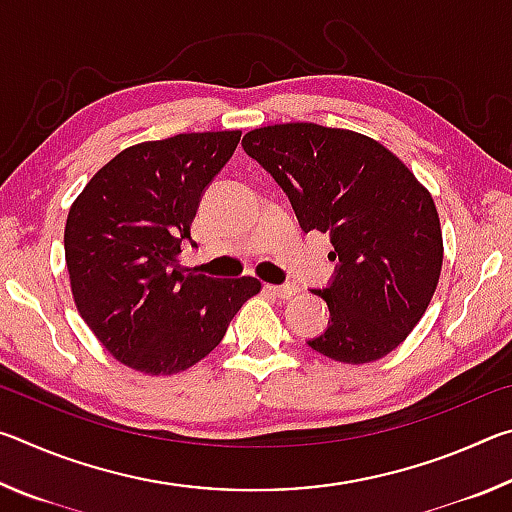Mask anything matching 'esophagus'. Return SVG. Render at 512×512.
Returning <instances> with one entry per match:
<instances>
[{
	"label": "esophagus",
	"mask_w": 512,
	"mask_h": 512,
	"mask_svg": "<svg viewBox=\"0 0 512 512\" xmlns=\"http://www.w3.org/2000/svg\"><path fill=\"white\" fill-rule=\"evenodd\" d=\"M266 291H271L277 298H291L298 293L296 284H266Z\"/></svg>",
	"instance_id": "esophagus-1"
}]
</instances>
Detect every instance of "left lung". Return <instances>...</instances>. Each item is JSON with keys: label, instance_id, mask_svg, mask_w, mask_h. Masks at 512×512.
Here are the masks:
<instances>
[{"label": "left lung", "instance_id": "left-lung-1", "mask_svg": "<svg viewBox=\"0 0 512 512\" xmlns=\"http://www.w3.org/2000/svg\"><path fill=\"white\" fill-rule=\"evenodd\" d=\"M241 146L289 196L302 232H325L334 246L332 280L314 289L329 323L309 348L341 363L386 357L418 325L440 277L431 194L379 142L341 128L264 126Z\"/></svg>", "mask_w": 512, "mask_h": 512}]
</instances>
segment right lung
I'll use <instances>...</instances> for the list:
<instances>
[{
    "instance_id": "obj_1",
    "label": "right lung",
    "mask_w": 512,
    "mask_h": 512,
    "mask_svg": "<svg viewBox=\"0 0 512 512\" xmlns=\"http://www.w3.org/2000/svg\"><path fill=\"white\" fill-rule=\"evenodd\" d=\"M239 131L142 142L94 173L67 214L65 259L79 314L117 361L173 375L221 343L262 289L257 277H207L178 262L205 189Z\"/></svg>"
}]
</instances>
